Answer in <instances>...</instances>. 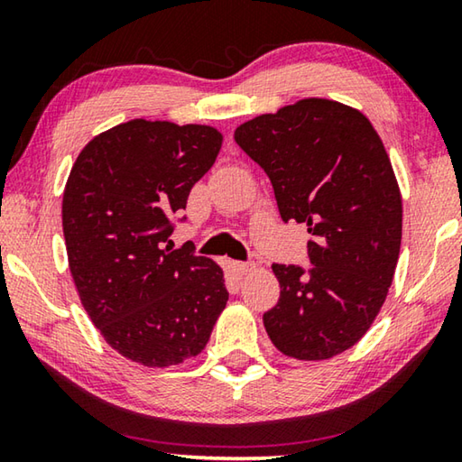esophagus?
I'll return each instance as SVG.
<instances>
[{"instance_id": "esophagus-1", "label": "esophagus", "mask_w": 462, "mask_h": 462, "mask_svg": "<svg viewBox=\"0 0 462 462\" xmlns=\"http://www.w3.org/2000/svg\"><path fill=\"white\" fill-rule=\"evenodd\" d=\"M232 267H234V271L238 273V275H246V273H250L254 269V263H250V261H236V263H232Z\"/></svg>"}]
</instances>
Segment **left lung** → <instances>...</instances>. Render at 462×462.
Returning a JSON list of instances; mask_svg holds the SVG:
<instances>
[{
  "label": "left lung",
  "mask_w": 462,
  "mask_h": 462,
  "mask_svg": "<svg viewBox=\"0 0 462 462\" xmlns=\"http://www.w3.org/2000/svg\"><path fill=\"white\" fill-rule=\"evenodd\" d=\"M234 140L269 175L281 220L311 234L310 269L273 264L269 338L300 361L344 353L377 318L400 259L402 195L385 146L358 109L318 97L245 122Z\"/></svg>",
  "instance_id": "8db88e82"
}]
</instances>
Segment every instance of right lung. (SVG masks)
Masks as SVG:
<instances>
[{
  "mask_svg": "<svg viewBox=\"0 0 462 462\" xmlns=\"http://www.w3.org/2000/svg\"><path fill=\"white\" fill-rule=\"evenodd\" d=\"M220 146L212 126L130 120L93 138L69 175V269L91 322L130 361L198 356L228 301L224 271L169 240Z\"/></svg>",
  "mask_w": 462,
  "mask_h": 462,
  "instance_id": "obj_1",
  "label": "right lung"
}]
</instances>
